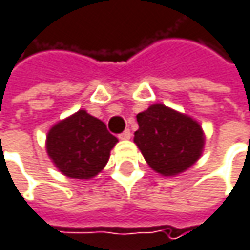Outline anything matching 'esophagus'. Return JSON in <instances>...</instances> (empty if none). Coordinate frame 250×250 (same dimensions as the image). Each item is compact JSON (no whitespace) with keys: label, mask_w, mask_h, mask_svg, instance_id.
Returning a JSON list of instances; mask_svg holds the SVG:
<instances>
[{"label":"esophagus","mask_w":250,"mask_h":250,"mask_svg":"<svg viewBox=\"0 0 250 250\" xmlns=\"http://www.w3.org/2000/svg\"><path fill=\"white\" fill-rule=\"evenodd\" d=\"M131 137H132V134H131L129 129H125L122 134H119V138H121V140H129Z\"/></svg>","instance_id":"1"}]
</instances>
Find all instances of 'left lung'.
Returning a JSON list of instances; mask_svg holds the SVG:
<instances>
[{
	"instance_id": "obj_1",
	"label": "left lung",
	"mask_w": 250,
	"mask_h": 250,
	"mask_svg": "<svg viewBox=\"0 0 250 250\" xmlns=\"http://www.w3.org/2000/svg\"><path fill=\"white\" fill-rule=\"evenodd\" d=\"M134 143L150 167L165 176L178 175L201 156L204 134L198 122L165 104H153L137 115Z\"/></svg>"
}]
</instances>
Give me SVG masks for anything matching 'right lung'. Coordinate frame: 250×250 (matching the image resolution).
<instances>
[{"label": "right lung", "instance_id": "add662e5", "mask_svg": "<svg viewBox=\"0 0 250 250\" xmlns=\"http://www.w3.org/2000/svg\"><path fill=\"white\" fill-rule=\"evenodd\" d=\"M116 143L118 138L100 119L78 110L52 126L46 138V150L65 176L90 179L106 166Z\"/></svg>", "mask_w": 250, "mask_h": 250}]
</instances>
